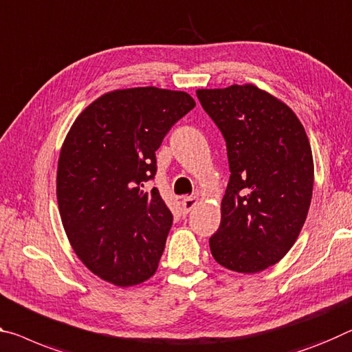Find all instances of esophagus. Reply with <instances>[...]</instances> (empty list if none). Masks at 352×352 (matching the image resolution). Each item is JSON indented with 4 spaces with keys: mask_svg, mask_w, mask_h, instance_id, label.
<instances>
[{
    "mask_svg": "<svg viewBox=\"0 0 352 352\" xmlns=\"http://www.w3.org/2000/svg\"><path fill=\"white\" fill-rule=\"evenodd\" d=\"M197 204H199V197L197 196H189V197H185V199L182 200V206H183V210H185V213H188V211H191Z\"/></svg>",
    "mask_w": 352,
    "mask_h": 352,
    "instance_id": "obj_1",
    "label": "esophagus"
}]
</instances>
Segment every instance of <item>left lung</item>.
<instances>
[{"label": "left lung", "instance_id": "1", "mask_svg": "<svg viewBox=\"0 0 352 352\" xmlns=\"http://www.w3.org/2000/svg\"><path fill=\"white\" fill-rule=\"evenodd\" d=\"M224 135L230 180L211 255L230 271L254 274L287 255L302 228L314 191V156L293 109L254 85L197 89Z\"/></svg>", "mask_w": 352, "mask_h": 352}]
</instances>
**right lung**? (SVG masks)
<instances>
[{
  "instance_id": "1",
  "label": "right lung",
  "mask_w": 352,
  "mask_h": 352,
  "mask_svg": "<svg viewBox=\"0 0 352 352\" xmlns=\"http://www.w3.org/2000/svg\"><path fill=\"white\" fill-rule=\"evenodd\" d=\"M194 106L182 91L117 89L67 133L56 177L60 221L78 258L113 285H139L156 272L174 217L146 183L167 131Z\"/></svg>"
}]
</instances>
